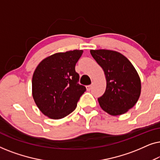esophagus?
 <instances>
[{"mask_svg": "<svg viewBox=\"0 0 160 160\" xmlns=\"http://www.w3.org/2000/svg\"><path fill=\"white\" fill-rule=\"evenodd\" d=\"M86 88H87V91H89V90H90V89H91V88H92V84H91V85H88V86H87Z\"/></svg>", "mask_w": 160, "mask_h": 160, "instance_id": "esophagus-1", "label": "esophagus"}]
</instances>
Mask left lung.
<instances>
[{
	"instance_id": "8db88e82",
	"label": "left lung",
	"mask_w": 160,
	"mask_h": 160,
	"mask_svg": "<svg viewBox=\"0 0 160 160\" xmlns=\"http://www.w3.org/2000/svg\"><path fill=\"white\" fill-rule=\"evenodd\" d=\"M92 58L103 70L106 89L98 98L102 110L108 114H123L139 99L141 90L138 73L126 57L107 49L90 50Z\"/></svg>"
}]
</instances>
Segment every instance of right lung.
Returning <instances> with one entry per match:
<instances>
[{"mask_svg":"<svg viewBox=\"0 0 160 160\" xmlns=\"http://www.w3.org/2000/svg\"><path fill=\"white\" fill-rule=\"evenodd\" d=\"M83 50L60 52L45 58L35 70L32 94L41 112L53 119L73 112L86 87L78 84L75 65Z\"/></svg>","mask_w":160,"mask_h":160,"instance_id":"1","label":"right lung"}]
</instances>
